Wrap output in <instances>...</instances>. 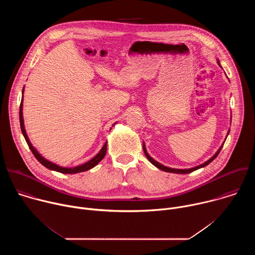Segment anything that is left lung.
Instances as JSON below:
<instances>
[{"mask_svg":"<svg viewBox=\"0 0 255 255\" xmlns=\"http://www.w3.org/2000/svg\"><path fill=\"white\" fill-rule=\"evenodd\" d=\"M218 64L220 65V62L218 61ZM230 131V130H229ZM228 134H229V132H228ZM223 145L224 144H222V146L218 149V151L215 153V155H213L209 160H207L206 162H204V163H202L201 165H198V166H196V167H193V168H188V169H176V168H170V167H167V166H164V165H162V164H160L159 162H157L156 160H154L148 153H147V151H146V148H145V145L143 144V151H144V153H145V155H146V157H147V159L153 164V165H155L157 168H159V169H161V170H163V171H167V172H172V173H190V172H192V171H194V170H197V169H199V168H201V167H204V166H206V165H208L210 162H212L217 156H218V154H219V152L221 151V149H222V147H223Z\"/></svg>","mask_w":255,"mask_h":255,"instance_id":"obj_1","label":"left lung"}]
</instances>
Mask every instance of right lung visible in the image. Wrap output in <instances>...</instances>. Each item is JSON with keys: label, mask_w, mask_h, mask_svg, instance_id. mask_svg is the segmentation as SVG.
<instances>
[{"label": "right lung", "mask_w": 255, "mask_h": 255, "mask_svg": "<svg viewBox=\"0 0 255 255\" xmlns=\"http://www.w3.org/2000/svg\"><path fill=\"white\" fill-rule=\"evenodd\" d=\"M24 92V90H23ZM22 92V93H23ZM22 109H23V97H22V100H21V104H20V112H19V118H20V126H21V131H22V134L28 144V146L30 148V150L32 151V153L34 154V156L36 157V159H37L42 165H44L45 167L51 169V170H55V171H58V172H61V173H78V172H82V171H86V170H89L91 168H93L94 166H96L106 155V152H107V141L106 143L104 144V146L102 147L101 151L94 157L92 158L90 161L82 164V165H79V166H76V167H62V166H59L55 163H52L50 161H48L47 159H45L43 156H41L39 154V152L36 150L33 146L32 144L26 134V131H25V127H24V120H23V112H22Z\"/></svg>", "instance_id": "obj_1"}]
</instances>
